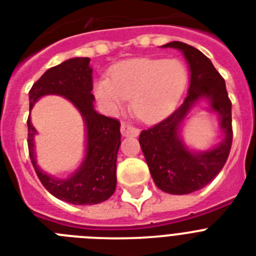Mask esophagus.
<instances>
[{"label":"esophagus","mask_w":256,"mask_h":256,"mask_svg":"<svg viewBox=\"0 0 256 256\" xmlns=\"http://www.w3.org/2000/svg\"><path fill=\"white\" fill-rule=\"evenodd\" d=\"M120 130H122V134H123V136L136 137L138 136V133H140V130H137V128H134V126H130V124H126V123H122Z\"/></svg>","instance_id":"34e87169"}]
</instances>
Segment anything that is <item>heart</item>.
Wrapping results in <instances>:
<instances>
[{
	"mask_svg": "<svg viewBox=\"0 0 256 256\" xmlns=\"http://www.w3.org/2000/svg\"><path fill=\"white\" fill-rule=\"evenodd\" d=\"M187 69L175 58H132L114 65L110 78L94 82L92 92L114 114L130 98V111L144 123H157L178 106L187 85Z\"/></svg>",
	"mask_w": 256,
	"mask_h": 256,
	"instance_id": "obj_1",
	"label": "heart"
}]
</instances>
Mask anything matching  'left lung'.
<instances>
[{"label": "left lung", "mask_w": 256, "mask_h": 256, "mask_svg": "<svg viewBox=\"0 0 256 256\" xmlns=\"http://www.w3.org/2000/svg\"><path fill=\"white\" fill-rule=\"evenodd\" d=\"M162 48H175L184 56L191 73L188 95L168 119L142 130L138 142L158 188L171 195H187L210 183L229 157L233 140L232 102L224 78L206 54L182 42H171ZM200 100H206L210 112L219 116L224 134L208 151L190 150L180 134L186 115Z\"/></svg>", "instance_id": "1"}]
</instances>
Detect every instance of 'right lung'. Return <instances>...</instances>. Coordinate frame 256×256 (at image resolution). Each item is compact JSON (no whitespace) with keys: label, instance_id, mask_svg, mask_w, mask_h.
<instances>
[{"label":"right lung","instance_id":"add662e5","mask_svg":"<svg viewBox=\"0 0 256 256\" xmlns=\"http://www.w3.org/2000/svg\"><path fill=\"white\" fill-rule=\"evenodd\" d=\"M92 69L88 57H74L50 68L28 92L30 110L44 95L66 98L81 114L85 124V157L80 168L65 179L44 172L36 162L35 126L28 116V153L40 182L50 194L74 206L99 204L111 198L116 188V157L120 141V123L94 110Z\"/></svg>","mask_w":256,"mask_h":256}]
</instances>
